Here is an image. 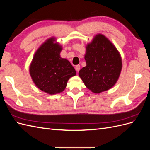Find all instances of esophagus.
Here are the masks:
<instances>
[{
  "instance_id": "esophagus-1",
  "label": "esophagus",
  "mask_w": 150,
  "mask_h": 150,
  "mask_svg": "<svg viewBox=\"0 0 150 150\" xmlns=\"http://www.w3.org/2000/svg\"><path fill=\"white\" fill-rule=\"evenodd\" d=\"M80 67H81V66H80L79 65H77V66H76V67H75V69H76V71L77 72H79V71L80 70Z\"/></svg>"
}]
</instances>
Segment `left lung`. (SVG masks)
Segmentation results:
<instances>
[{
  "label": "left lung",
  "mask_w": 150,
  "mask_h": 150,
  "mask_svg": "<svg viewBox=\"0 0 150 150\" xmlns=\"http://www.w3.org/2000/svg\"><path fill=\"white\" fill-rule=\"evenodd\" d=\"M86 66L79 76L88 89L99 93L111 88L119 78L122 69L120 54L110 40L102 34L95 36L86 46Z\"/></svg>",
  "instance_id": "left-lung-1"
}]
</instances>
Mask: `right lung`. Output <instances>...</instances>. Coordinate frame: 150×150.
Wrapping results in <instances>:
<instances>
[{
	"instance_id": "add662e5",
	"label": "right lung",
	"mask_w": 150,
	"mask_h": 150,
	"mask_svg": "<svg viewBox=\"0 0 150 150\" xmlns=\"http://www.w3.org/2000/svg\"><path fill=\"white\" fill-rule=\"evenodd\" d=\"M54 38L47 39L35 52L29 72L33 82L42 91L49 94L62 92L67 81L76 74L70 62L61 58L62 47L54 43Z\"/></svg>"
}]
</instances>
